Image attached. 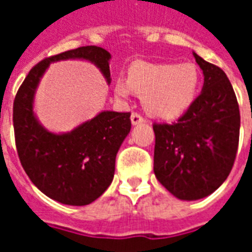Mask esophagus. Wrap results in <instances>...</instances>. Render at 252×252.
Segmentation results:
<instances>
[{
    "label": "esophagus",
    "instance_id": "esophagus-1",
    "mask_svg": "<svg viewBox=\"0 0 252 252\" xmlns=\"http://www.w3.org/2000/svg\"><path fill=\"white\" fill-rule=\"evenodd\" d=\"M130 122H132V124L133 126H138V124H142V123L145 122L144 120V118H142L141 115L136 114V112H133V114L130 115Z\"/></svg>",
    "mask_w": 252,
    "mask_h": 252
}]
</instances>
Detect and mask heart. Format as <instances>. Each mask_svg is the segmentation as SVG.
<instances>
[{"label":"heart","instance_id":"obj_1","mask_svg":"<svg viewBox=\"0 0 252 252\" xmlns=\"http://www.w3.org/2000/svg\"><path fill=\"white\" fill-rule=\"evenodd\" d=\"M200 87V72L191 63H134L128 80L115 81V94L128 99L142 95L144 108L152 118L175 120L195 103Z\"/></svg>","mask_w":252,"mask_h":252}]
</instances>
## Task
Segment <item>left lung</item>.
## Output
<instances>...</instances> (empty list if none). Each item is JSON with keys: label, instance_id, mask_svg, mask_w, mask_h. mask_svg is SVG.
I'll list each match as a JSON object with an SVG mask.
<instances>
[{"label": "left lung", "instance_id": "obj_1", "mask_svg": "<svg viewBox=\"0 0 252 252\" xmlns=\"http://www.w3.org/2000/svg\"><path fill=\"white\" fill-rule=\"evenodd\" d=\"M193 53L204 85L192 107L174 124H154V174L171 195L207 197L226 180L238 149L241 115L222 69Z\"/></svg>", "mask_w": 252, "mask_h": 252}]
</instances>
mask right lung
<instances>
[{
  "mask_svg": "<svg viewBox=\"0 0 252 252\" xmlns=\"http://www.w3.org/2000/svg\"><path fill=\"white\" fill-rule=\"evenodd\" d=\"M65 60L89 61L111 84V55L100 47H80L45 59L30 70L18 90L14 133L30 180L49 199L82 207L98 199L114 179L116 154L130 132V114L100 111L69 132L47 129L33 111L35 94L49 65Z\"/></svg>",
  "mask_w": 252,
  "mask_h": 252,
  "instance_id": "right-lung-1",
  "label": "right lung"
}]
</instances>
